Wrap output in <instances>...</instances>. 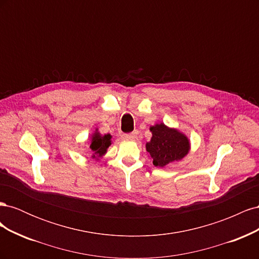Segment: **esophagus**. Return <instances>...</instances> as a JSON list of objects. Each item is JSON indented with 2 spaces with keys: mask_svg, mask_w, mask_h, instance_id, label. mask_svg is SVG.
Segmentation results:
<instances>
[{
  "mask_svg": "<svg viewBox=\"0 0 259 259\" xmlns=\"http://www.w3.org/2000/svg\"><path fill=\"white\" fill-rule=\"evenodd\" d=\"M137 135H138V132H137V131H134V132H132L131 134L125 135V137H126L127 139H135V138L137 137Z\"/></svg>",
  "mask_w": 259,
  "mask_h": 259,
  "instance_id": "esophagus-1",
  "label": "esophagus"
}]
</instances>
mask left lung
Here are the masks:
<instances>
[{
  "instance_id": "8db88e82",
  "label": "left lung",
  "mask_w": 259,
  "mask_h": 259,
  "mask_svg": "<svg viewBox=\"0 0 259 259\" xmlns=\"http://www.w3.org/2000/svg\"><path fill=\"white\" fill-rule=\"evenodd\" d=\"M152 137L147 143V151L153 159V165L166 166L167 164L183 159L189 151V140L176 130L164 124H156L150 128Z\"/></svg>"
}]
</instances>
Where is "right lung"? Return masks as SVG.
Returning <instances> with one entry per match:
<instances>
[{"instance_id":"right-lung-1","label":"right lung","mask_w":259,"mask_h":259,"mask_svg":"<svg viewBox=\"0 0 259 259\" xmlns=\"http://www.w3.org/2000/svg\"><path fill=\"white\" fill-rule=\"evenodd\" d=\"M111 145V135L107 134L105 136H101L99 133H95L93 135L92 143L90 145V148L94 154H97L98 156H101L106 153L107 148ZM95 156V155H93Z\"/></svg>"}]
</instances>
